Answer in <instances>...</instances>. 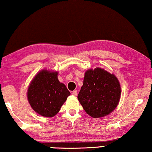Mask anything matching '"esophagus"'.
I'll list each match as a JSON object with an SVG mask.
<instances>
[{"mask_svg": "<svg viewBox=\"0 0 152 152\" xmlns=\"http://www.w3.org/2000/svg\"><path fill=\"white\" fill-rule=\"evenodd\" d=\"M72 95H73V96H77V90H74V91H72Z\"/></svg>", "mask_w": 152, "mask_h": 152, "instance_id": "obj_1", "label": "esophagus"}]
</instances>
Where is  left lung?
Returning a JSON list of instances; mask_svg holds the SVG:
<instances>
[{"mask_svg": "<svg viewBox=\"0 0 152 152\" xmlns=\"http://www.w3.org/2000/svg\"><path fill=\"white\" fill-rule=\"evenodd\" d=\"M121 93V85L115 75L96 67L85 72L77 99L88 115L101 118L117 107Z\"/></svg>", "mask_w": 152, "mask_h": 152, "instance_id": "left-lung-1", "label": "left lung"}]
</instances>
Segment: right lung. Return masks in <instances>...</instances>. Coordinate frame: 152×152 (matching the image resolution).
Listing matches in <instances>:
<instances>
[{"label":"right lung","mask_w":152,"mask_h":152,"mask_svg":"<svg viewBox=\"0 0 152 152\" xmlns=\"http://www.w3.org/2000/svg\"><path fill=\"white\" fill-rule=\"evenodd\" d=\"M58 72L48 70L39 72L28 87L27 99L36 113L44 117H53L70 96L66 86L59 82Z\"/></svg>","instance_id":"1"}]
</instances>
